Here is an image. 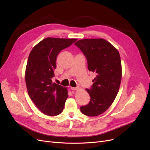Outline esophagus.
Returning a JSON list of instances; mask_svg holds the SVG:
<instances>
[{
  "label": "esophagus",
  "mask_w": 150,
  "mask_h": 150,
  "mask_svg": "<svg viewBox=\"0 0 150 150\" xmlns=\"http://www.w3.org/2000/svg\"><path fill=\"white\" fill-rule=\"evenodd\" d=\"M70 89L74 91H76V90H78L79 89V87H76V88H74V87H70Z\"/></svg>",
  "instance_id": "1"
}]
</instances>
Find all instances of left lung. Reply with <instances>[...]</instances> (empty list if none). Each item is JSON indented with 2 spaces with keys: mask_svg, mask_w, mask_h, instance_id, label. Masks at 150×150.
<instances>
[{
  "mask_svg": "<svg viewBox=\"0 0 150 150\" xmlns=\"http://www.w3.org/2000/svg\"><path fill=\"white\" fill-rule=\"evenodd\" d=\"M75 45L87 58L89 70L97 74L91 89H86L91 97L89 103L80 110L84 115L97 116L111 106L119 92L122 75L120 54L102 38L83 39Z\"/></svg>",
  "mask_w": 150,
  "mask_h": 150,
  "instance_id": "obj_1",
  "label": "left lung"
}]
</instances>
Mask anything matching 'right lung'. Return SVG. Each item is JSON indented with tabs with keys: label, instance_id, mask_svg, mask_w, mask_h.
Returning <instances> with one entry per match:
<instances>
[{
	"label": "right lung",
	"instance_id": "1",
	"mask_svg": "<svg viewBox=\"0 0 150 150\" xmlns=\"http://www.w3.org/2000/svg\"><path fill=\"white\" fill-rule=\"evenodd\" d=\"M76 40L46 38L34 46L29 54L25 74L27 92L36 107L45 115H57L64 109L67 89L53 83L52 78L59 53Z\"/></svg>",
	"mask_w": 150,
	"mask_h": 150
}]
</instances>
